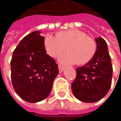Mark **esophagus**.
Masks as SVG:
<instances>
[{
    "instance_id": "34e87169",
    "label": "esophagus",
    "mask_w": 121,
    "mask_h": 121,
    "mask_svg": "<svg viewBox=\"0 0 121 121\" xmlns=\"http://www.w3.org/2000/svg\"><path fill=\"white\" fill-rule=\"evenodd\" d=\"M58 69H59V71H60V73H61V72H63V71H64L65 67H64V66H63L62 65L59 64V65H58Z\"/></svg>"
}]
</instances>
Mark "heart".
<instances>
[{
  "label": "heart",
  "instance_id": "b5f03b06",
  "mask_svg": "<svg viewBox=\"0 0 121 121\" xmlns=\"http://www.w3.org/2000/svg\"><path fill=\"white\" fill-rule=\"evenodd\" d=\"M45 47L48 54L56 57L66 50L69 53L61 55L59 61L64 64L83 65L91 60L94 57L97 44L91 37L78 29L61 31L56 37L47 35L45 38Z\"/></svg>",
  "mask_w": 121,
  "mask_h": 121
}]
</instances>
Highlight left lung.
<instances>
[{"instance_id":"obj_1","label":"left lung","mask_w":121,"mask_h":121,"mask_svg":"<svg viewBox=\"0 0 121 121\" xmlns=\"http://www.w3.org/2000/svg\"><path fill=\"white\" fill-rule=\"evenodd\" d=\"M95 42L97 50L94 57L76 69V78L71 84L75 97L87 103L102 99L111 85L113 69L107 44L101 37L95 38Z\"/></svg>"}]
</instances>
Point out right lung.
Wrapping results in <instances>:
<instances>
[{
  "label": "right lung",
  "instance_id": "right-lung-1",
  "mask_svg": "<svg viewBox=\"0 0 121 121\" xmlns=\"http://www.w3.org/2000/svg\"><path fill=\"white\" fill-rule=\"evenodd\" d=\"M40 34L36 31L24 37L14 50L10 62L13 87L29 103L46 99L59 73L55 61L46 54L45 38Z\"/></svg>",
  "mask_w": 121,
  "mask_h": 121
}]
</instances>
